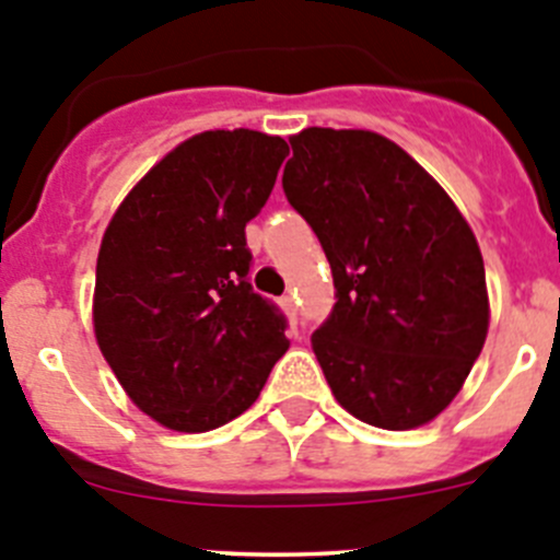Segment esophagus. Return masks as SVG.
Here are the masks:
<instances>
[{
    "instance_id": "obj_1",
    "label": "esophagus",
    "mask_w": 560,
    "mask_h": 560,
    "mask_svg": "<svg viewBox=\"0 0 560 560\" xmlns=\"http://www.w3.org/2000/svg\"><path fill=\"white\" fill-rule=\"evenodd\" d=\"M279 304H281V310H284V315L290 317V323H295V320H298L295 298H292V295H284V298H281V301H279Z\"/></svg>"
}]
</instances>
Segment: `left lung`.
<instances>
[{
    "label": "left lung",
    "mask_w": 560,
    "mask_h": 560,
    "mask_svg": "<svg viewBox=\"0 0 560 560\" xmlns=\"http://www.w3.org/2000/svg\"><path fill=\"white\" fill-rule=\"evenodd\" d=\"M290 145L281 185L337 290L312 334L334 398L368 425H425L462 392L489 331L478 240L442 185L384 135L310 127Z\"/></svg>",
    "instance_id": "8db88e82"
}]
</instances>
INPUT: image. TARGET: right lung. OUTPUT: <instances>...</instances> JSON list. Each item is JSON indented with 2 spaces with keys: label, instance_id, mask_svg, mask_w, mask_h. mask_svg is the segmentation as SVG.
<instances>
[{
  "label": "right lung",
  "instance_id": "1",
  "mask_svg": "<svg viewBox=\"0 0 560 560\" xmlns=\"http://www.w3.org/2000/svg\"><path fill=\"white\" fill-rule=\"evenodd\" d=\"M290 154L279 135L209 129L171 149L104 229L93 334L135 406L203 433L243 415L290 348L248 284L245 223Z\"/></svg>",
  "mask_w": 560,
  "mask_h": 560
}]
</instances>
